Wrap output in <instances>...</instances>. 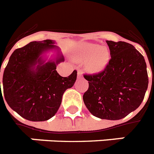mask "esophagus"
Returning a JSON list of instances; mask_svg holds the SVG:
<instances>
[{
    "label": "esophagus",
    "mask_w": 154,
    "mask_h": 154,
    "mask_svg": "<svg viewBox=\"0 0 154 154\" xmlns=\"http://www.w3.org/2000/svg\"><path fill=\"white\" fill-rule=\"evenodd\" d=\"M77 77H78V78H81V77H82V73H81L80 70L77 72Z\"/></svg>",
    "instance_id": "1"
}]
</instances>
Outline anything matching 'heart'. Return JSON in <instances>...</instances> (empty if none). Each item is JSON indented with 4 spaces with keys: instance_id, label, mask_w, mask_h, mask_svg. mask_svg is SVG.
Segmentation results:
<instances>
[{
    "instance_id": "1",
    "label": "heart",
    "mask_w": 154,
    "mask_h": 154,
    "mask_svg": "<svg viewBox=\"0 0 154 154\" xmlns=\"http://www.w3.org/2000/svg\"><path fill=\"white\" fill-rule=\"evenodd\" d=\"M74 57L77 61L88 60V68L91 71L98 72L103 70L109 62L110 54L104 47L95 43H82L76 49Z\"/></svg>"
}]
</instances>
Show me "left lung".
<instances>
[{
  "label": "left lung",
  "mask_w": 154,
  "mask_h": 154,
  "mask_svg": "<svg viewBox=\"0 0 154 154\" xmlns=\"http://www.w3.org/2000/svg\"><path fill=\"white\" fill-rule=\"evenodd\" d=\"M106 42L111 59L103 71L84 75L88 88L83 100L97 118L118 120L139 107L149 78L144 57L133 45L122 41Z\"/></svg>",
  "instance_id": "8db88e82"
}]
</instances>
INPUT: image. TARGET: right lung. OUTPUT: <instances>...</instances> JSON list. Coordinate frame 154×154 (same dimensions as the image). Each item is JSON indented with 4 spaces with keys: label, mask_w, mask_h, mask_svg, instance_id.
I'll return each mask as SVG.
<instances>
[{
    "label": "right lung",
    "mask_w": 154,
    "mask_h": 154,
    "mask_svg": "<svg viewBox=\"0 0 154 154\" xmlns=\"http://www.w3.org/2000/svg\"><path fill=\"white\" fill-rule=\"evenodd\" d=\"M54 43L51 39L34 41L16 49L4 71L6 102L27 120L40 122L52 118L61 105L65 91L73 87L77 80V70L66 77L55 70L57 65L65 59ZM50 49H57V57L54 61L46 63L41 55ZM0 91L1 97V82Z\"/></svg>",
    "instance_id": "add662e5"
}]
</instances>
